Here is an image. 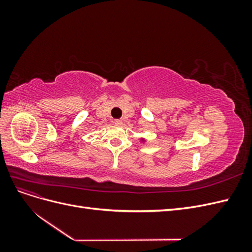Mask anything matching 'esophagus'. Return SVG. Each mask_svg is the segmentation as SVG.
I'll return each instance as SVG.
<instances>
[{"label":"esophagus","mask_w":252,"mask_h":252,"mask_svg":"<svg viewBox=\"0 0 252 252\" xmlns=\"http://www.w3.org/2000/svg\"><path fill=\"white\" fill-rule=\"evenodd\" d=\"M113 123L116 125H121L122 124V120H114Z\"/></svg>","instance_id":"esophagus-1"}]
</instances>
